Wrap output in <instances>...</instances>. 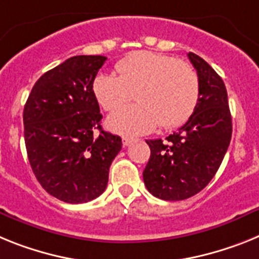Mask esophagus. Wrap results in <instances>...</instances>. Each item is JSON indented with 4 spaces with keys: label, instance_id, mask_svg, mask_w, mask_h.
Masks as SVG:
<instances>
[{
    "label": "esophagus",
    "instance_id": "1",
    "mask_svg": "<svg viewBox=\"0 0 259 259\" xmlns=\"http://www.w3.org/2000/svg\"><path fill=\"white\" fill-rule=\"evenodd\" d=\"M133 142H136V139H134V138H129V137H123V138H122L123 147H126V146H130Z\"/></svg>",
    "mask_w": 259,
    "mask_h": 259
}]
</instances>
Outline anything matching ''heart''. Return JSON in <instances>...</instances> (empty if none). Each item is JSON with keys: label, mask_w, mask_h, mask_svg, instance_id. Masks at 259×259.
<instances>
[{"label": "heart", "mask_w": 259, "mask_h": 259, "mask_svg": "<svg viewBox=\"0 0 259 259\" xmlns=\"http://www.w3.org/2000/svg\"><path fill=\"white\" fill-rule=\"evenodd\" d=\"M118 75L100 73L92 91L100 107L113 112L136 92L137 105L120 110L107 120L114 133L136 136L150 133L160 123L164 129L183 125L199 99V78L189 64L155 52H136L116 64Z\"/></svg>", "instance_id": "b5f03b06"}]
</instances>
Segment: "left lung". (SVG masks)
<instances>
[{"instance_id": "obj_1", "label": "left lung", "mask_w": 259, "mask_h": 259, "mask_svg": "<svg viewBox=\"0 0 259 259\" xmlns=\"http://www.w3.org/2000/svg\"><path fill=\"white\" fill-rule=\"evenodd\" d=\"M199 78V99L185 125L165 141H146L151 155L143 181L154 197L183 201L199 193L219 169L232 137L223 79L203 58L189 53Z\"/></svg>"}]
</instances>
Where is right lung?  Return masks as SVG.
<instances>
[{
	"mask_svg": "<svg viewBox=\"0 0 259 259\" xmlns=\"http://www.w3.org/2000/svg\"><path fill=\"white\" fill-rule=\"evenodd\" d=\"M104 56H74L40 76L23 111L31 168L47 193L66 203H84L107 188L118 136L104 132L92 82ZM99 130L96 136L95 130Z\"/></svg>",
	"mask_w": 259,
	"mask_h": 259,
	"instance_id": "obj_1",
	"label": "right lung"
}]
</instances>
